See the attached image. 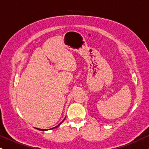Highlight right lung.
Instances as JSON below:
<instances>
[{
  "instance_id": "1",
  "label": "right lung",
  "mask_w": 149,
  "mask_h": 149,
  "mask_svg": "<svg viewBox=\"0 0 149 149\" xmlns=\"http://www.w3.org/2000/svg\"><path fill=\"white\" fill-rule=\"evenodd\" d=\"M63 121H64V120H62V122H61L60 123H59V125H57V126H56V127H52V128H51V129H54V128H56V127H59V125H60L61 124V123H63ZM51 129H49V130H51ZM38 130H41V131H46V130H43V129H39V128H38Z\"/></svg>"
}]
</instances>
